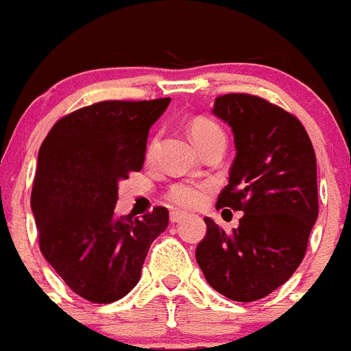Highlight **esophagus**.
Returning <instances> with one entry per match:
<instances>
[{"label":"esophagus","mask_w":351,"mask_h":351,"mask_svg":"<svg viewBox=\"0 0 351 351\" xmlns=\"http://www.w3.org/2000/svg\"><path fill=\"white\" fill-rule=\"evenodd\" d=\"M169 218H170V223H179V221H182V218H184V214L178 213V210H172Z\"/></svg>","instance_id":"esophagus-1"}]
</instances>
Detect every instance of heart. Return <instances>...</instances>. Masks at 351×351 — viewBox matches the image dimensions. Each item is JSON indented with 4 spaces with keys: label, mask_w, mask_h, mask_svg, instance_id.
Listing matches in <instances>:
<instances>
[{
    "label": "heart",
    "mask_w": 351,
    "mask_h": 351,
    "mask_svg": "<svg viewBox=\"0 0 351 351\" xmlns=\"http://www.w3.org/2000/svg\"><path fill=\"white\" fill-rule=\"evenodd\" d=\"M188 132L200 151L213 142L225 141L221 126L204 116L193 117L190 121ZM154 147H156V138L149 142L147 151H145L147 158L153 156ZM207 193H209V188L204 182H176V184L169 186V190L165 191V200L170 206L179 207V209H195L206 202Z\"/></svg>",
    "instance_id": "heart-1"
}]
</instances>
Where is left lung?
<instances>
[{
	"instance_id": "left-lung-1",
	"label": "left lung",
	"mask_w": 351,
	"mask_h": 351,
	"mask_svg": "<svg viewBox=\"0 0 351 351\" xmlns=\"http://www.w3.org/2000/svg\"><path fill=\"white\" fill-rule=\"evenodd\" d=\"M213 112L232 126L237 149L216 209L244 216L232 232L204 218L195 256L214 290L253 302L281 287L306 255L318 218L315 149L293 114L256 95L218 96Z\"/></svg>"
}]
</instances>
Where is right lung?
<instances>
[{"instance_id":"right-lung-1","label":"right lung","mask_w":351,"mask_h":351,"mask_svg":"<svg viewBox=\"0 0 351 351\" xmlns=\"http://www.w3.org/2000/svg\"><path fill=\"white\" fill-rule=\"evenodd\" d=\"M170 98L105 100L56 121L38 153L31 207L38 246L61 280L95 304L125 297L141 280L169 210L117 219L121 179L144 165L149 128Z\"/></svg>"}]
</instances>
